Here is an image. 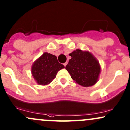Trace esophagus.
I'll return each mask as SVG.
<instances>
[{
  "instance_id": "esophagus-1",
  "label": "esophagus",
  "mask_w": 130,
  "mask_h": 130,
  "mask_svg": "<svg viewBox=\"0 0 130 130\" xmlns=\"http://www.w3.org/2000/svg\"><path fill=\"white\" fill-rule=\"evenodd\" d=\"M63 65H64V66H65V67H66V65H67V62H65V63H64V64H63Z\"/></svg>"
}]
</instances>
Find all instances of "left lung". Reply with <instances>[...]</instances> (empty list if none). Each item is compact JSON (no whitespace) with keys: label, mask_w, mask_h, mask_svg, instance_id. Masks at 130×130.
Listing matches in <instances>:
<instances>
[{"label":"left lung","mask_w":130,"mask_h":130,"mask_svg":"<svg viewBox=\"0 0 130 130\" xmlns=\"http://www.w3.org/2000/svg\"><path fill=\"white\" fill-rule=\"evenodd\" d=\"M71 59L65 67L75 83L83 87H90L97 83L100 75L99 61L88 51L77 49L69 54Z\"/></svg>","instance_id":"obj_1"}]
</instances>
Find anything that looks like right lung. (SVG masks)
Segmentation results:
<instances>
[{
  "mask_svg": "<svg viewBox=\"0 0 130 130\" xmlns=\"http://www.w3.org/2000/svg\"><path fill=\"white\" fill-rule=\"evenodd\" d=\"M64 68V65L58 61L55 55L44 52L32 63L31 73L38 84L46 86L50 84L58 72Z\"/></svg>",
  "mask_w": 130,
  "mask_h": 130,
  "instance_id": "right-lung-1",
  "label": "right lung"
}]
</instances>
